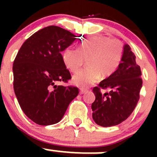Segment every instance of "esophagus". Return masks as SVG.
I'll use <instances>...</instances> for the list:
<instances>
[{
  "mask_svg": "<svg viewBox=\"0 0 157 157\" xmlns=\"http://www.w3.org/2000/svg\"><path fill=\"white\" fill-rule=\"evenodd\" d=\"M87 91V90L86 89H83V88H80V94H84Z\"/></svg>",
  "mask_w": 157,
  "mask_h": 157,
  "instance_id": "1",
  "label": "esophagus"
}]
</instances>
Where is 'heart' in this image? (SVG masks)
I'll return each instance as SVG.
<instances>
[{
  "label": "heart",
  "mask_w": 157,
  "mask_h": 157,
  "mask_svg": "<svg viewBox=\"0 0 157 157\" xmlns=\"http://www.w3.org/2000/svg\"><path fill=\"white\" fill-rule=\"evenodd\" d=\"M124 46L117 38L93 36L79 44L78 49L67 47L61 52L64 64L71 72H76L87 61L88 67L76 73L73 82L80 87H87L96 83L101 75L106 77L119 67Z\"/></svg>",
  "instance_id": "b5f03b06"
}]
</instances>
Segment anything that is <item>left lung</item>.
Here are the masks:
<instances>
[{
	"instance_id": "8db88e82",
	"label": "left lung",
	"mask_w": 157,
	"mask_h": 157,
	"mask_svg": "<svg viewBox=\"0 0 157 157\" xmlns=\"http://www.w3.org/2000/svg\"><path fill=\"white\" fill-rule=\"evenodd\" d=\"M136 57L128 45H124L122 61L118 68L108 78L95 86L96 99L92 104L93 118L102 127L117 125L131 115L135 109L142 87L141 71ZM109 88V93L101 89Z\"/></svg>"
}]
</instances>
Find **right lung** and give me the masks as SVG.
<instances>
[{
	"label": "right lung",
	"mask_w": 157,
	"mask_h": 157,
	"mask_svg": "<svg viewBox=\"0 0 157 157\" xmlns=\"http://www.w3.org/2000/svg\"><path fill=\"white\" fill-rule=\"evenodd\" d=\"M75 37L59 26H47L25 41L14 60V93L25 115L39 125L61 121L78 95L77 87L58 84L71 79L61 52Z\"/></svg>",
	"instance_id": "1"
}]
</instances>
